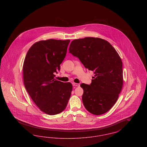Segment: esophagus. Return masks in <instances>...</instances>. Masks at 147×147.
<instances>
[{
  "instance_id": "obj_1",
  "label": "esophagus",
  "mask_w": 147,
  "mask_h": 147,
  "mask_svg": "<svg viewBox=\"0 0 147 147\" xmlns=\"http://www.w3.org/2000/svg\"><path fill=\"white\" fill-rule=\"evenodd\" d=\"M72 85L74 86H80V84H78V83H73Z\"/></svg>"
}]
</instances>
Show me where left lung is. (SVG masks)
Returning <instances> with one entry per match:
<instances>
[{
	"mask_svg": "<svg viewBox=\"0 0 147 147\" xmlns=\"http://www.w3.org/2000/svg\"><path fill=\"white\" fill-rule=\"evenodd\" d=\"M69 53L95 74L91 84L80 85L85 109L95 115L109 111L117 101L123 85L122 62L116 51L103 39L85 37L72 41Z\"/></svg>",
	"mask_w": 147,
	"mask_h": 147,
	"instance_id": "1",
	"label": "left lung"
}]
</instances>
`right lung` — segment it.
Segmentation results:
<instances>
[{"instance_id": "obj_1", "label": "right lung", "mask_w": 147, "mask_h": 147, "mask_svg": "<svg viewBox=\"0 0 147 147\" xmlns=\"http://www.w3.org/2000/svg\"><path fill=\"white\" fill-rule=\"evenodd\" d=\"M70 40L50 39L34 44L23 65L24 83L35 104L49 115L58 114L66 108L72 85L55 78L66 56Z\"/></svg>"}]
</instances>
